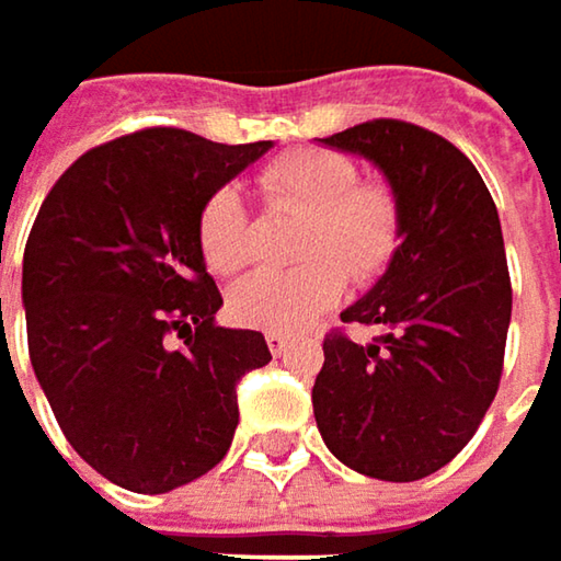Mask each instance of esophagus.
Masks as SVG:
<instances>
[{
	"instance_id": "obj_1",
	"label": "esophagus",
	"mask_w": 561,
	"mask_h": 561,
	"mask_svg": "<svg viewBox=\"0 0 561 561\" xmlns=\"http://www.w3.org/2000/svg\"><path fill=\"white\" fill-rule=\"evenodd\" d=\"M266 344H270V351H273L276 357H282V354L291 347V337H288V334H279V331H270V334H266Z\"/></svg>"
}]
</instances>
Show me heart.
<instances>
[{
	"instance_id": "b5f03b06",
	"label": "heart",
	"mask_w": 561,
	"mask_h": 561,
	"mask_svg": "<svg viewBox=\"0 0 561 561\" xmlns=\"http://www.w3.org/2000/svg\"><path fill=\"white\" fill-rule=\"evenodd\" d=\"M260 197L270 210L301 214L295 270H263L240 279L227 311L243 328L295 334L344 298L347 276L377 282L402 243V204L387 181L360 178L357 165L334 149H288L266 162ZM197 250L210 273L233 276L253 260V224L233 187H217L197 210Z\"/></svg>"
}]
</instances>
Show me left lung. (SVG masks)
Returning <instances> with one entry per match:
<instances>
[{
	"instance_id": "obj_1",
	"label": "left lung",
	"mask_w": 561,
	"mask_h": 561,
	"mask_svg": "<svg viewBox=\"0 0 561 561\" xmlns=\"http://www.w3.org/2000/svg\"><path fill=\"white\" fill-rule=\"evenodd\" d=\"M387 174L402 204L399 253L324 337L311 405L324 445L377 481H419L478 432L504 374L513 288L497 204L471 159L432 129L367 119L324 139Z\"/></svg>"
}]
</instances>
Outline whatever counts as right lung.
<instances>
[{
  "label": "right lung",
  "instance_id": "add662e5",
  "mask_svg": "<svg viewBox=\"0 0 561 561\" xmlns=\"http://www.w3.org/2000/svg\"><path fill=\"white\" fill-rule=\"evenodd\" d=\"M273 142L152 126L83 152L48 191L22 263L28 357L70 448L106 481L169 494L233 442L237 383L273 360L217 324L197 210ZM182 347L173 344V337Z\"/></svg>",
  "mask_w": 561,
  "mask_h": 561
}]
</instances>
